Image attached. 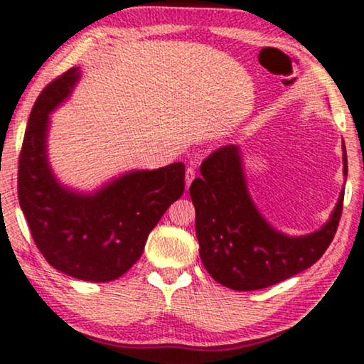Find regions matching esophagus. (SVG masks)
Wrapping results in <instances>:
<instances>
[{"mask_svg": "<svg viewBox=\"0 0 364 364\" xmlns=\"http://www.w3.org/2000/svg\"><path fill=\"white\" fill-rule=\"evenodd\" d=\"M194 176H196V171H194V168L193 166H188L186 168V188L191 186Z\"/></svg>", "mask_w": 364, "mask_h": 364, "instance_id": "34e87169", "label": "esophagus"}]
</instances>
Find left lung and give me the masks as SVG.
<instances>
[{
	"instance_id": "obj_1",
	"label": "left lung",
	"mask_w": 364,
	"mask_h": 364,
	"mask_svg": "<svg viewBox=\"0 0 364 364\" xmlns=\"http://www.w3.org/2000/svg\"><path fill=\"white\" fill-rule=\"evenodd\" d=\"M343 150V176L348 175ZM196 209V237L204 268L222 286L255 291L311 268L337 232L345 189L328 220L316 232L287 235L262 214L248 189L240 145L215 150L189 188Z\"/></svg>"
}]
</instances>
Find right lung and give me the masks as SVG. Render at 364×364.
Returning <instances> with one entry per match:
<instances>
[{"label":"right lung","mask_w":364,"mask_h":364,"mask_svg":"<svg viewBox=\"0 0 364 364\" xmlns=\"http://www.w3.org/2000/svg\"><path fill=\"white\" fill-rule=\"evenodd\" d=\"M81 78L70 68L32 107L19 156V204L32 238L53 268L81 281L117 279L142 257L145 242L184 191V164L130 170L93 191L67 186L48 159L50 114Z\"/></svg>","instance_id":"right-lung-1"}]
</instances>
